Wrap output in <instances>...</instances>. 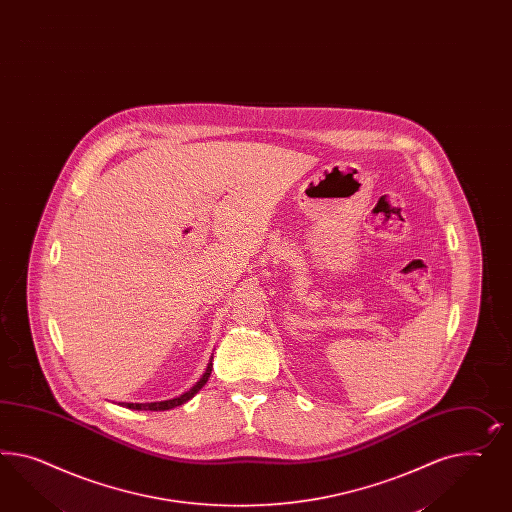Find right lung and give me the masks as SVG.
<instances>
[{
    "label": "right lung",
    "instance_id": "1",
    "mask_svg": "<svg viewBox=\"0 0 512 512\" xmlns=\"http://www.w3.org/2000/svg\"><path fill=\"white\" fill-rule=\"evenodd\" d=\"M210 373H212V358H210L207 371H205V374L201 376V380H199V382H197L190 391L182 393V395L177 397V399H169V401L160 402H123V406L130 408V410H151V412H164V410H171V408H175V406H180V404L190 401V399L194 397L195 393L207 384V380L210 378Z\"/></svg>",
    "mask_w": 512,
    "mask_h": 512
}]
</instances>
